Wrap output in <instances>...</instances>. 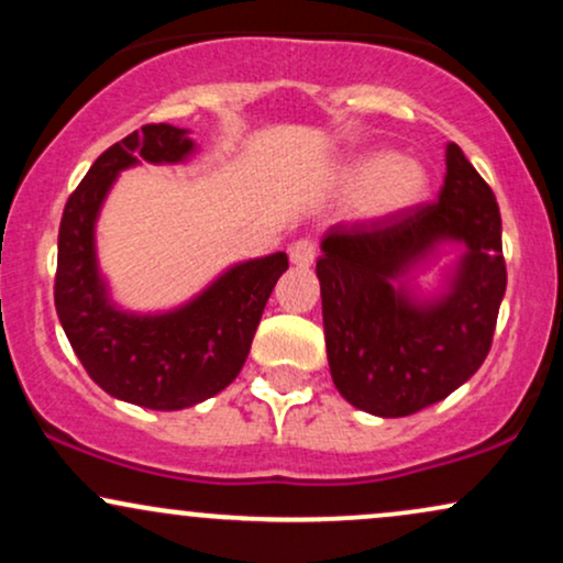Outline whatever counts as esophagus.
<instances>
[{"label":"esophagus","mask_w":563,"mask_h":563,"mask_svg":"<svg viewBox=\"0 0 563 563\" xmlns=\"http://www.w3.org/2000/svg\"><path fill=\"white\" fill-rule=\"evenodd\" d=\"M288 256H290V264H294L296 269H309L314 264V243L312 241H296L288 249Z\"/></svg>","instance_id":"1"}]
</instances>
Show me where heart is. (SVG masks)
Instances as JSON below:
<instances>
[{
	"label": "heart",
	"instance_id": "b5f03b06",
	"mask_svg": "<svg viewBox=\"0 0 563 563\" xmlns=\"http://www.w3.org/2000/svg\"><path fill=\"white\" fill-rule=\"evenodd\" d=\"M335 187L352 196L357 222L378 224L410 214L421 206L431 187L429 166L416 156H397L386 147L354 153L335 172Z\"/></svg>",
	"mask_w": 563,
	"mask_h": 563
}]
</instances>
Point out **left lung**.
<instances>
[{"label": "left lung", "instance_id": "obj_1", "mask_svg": "<svg viewBox=\"0 0 563 563\" xmlns=\"http://www.w3.org/2000/svg\"><path fill=\"white\" fill-rule=\"evenodd\" d=\"M437 203L378 224H335L322 238L318 280L328 365L349 405L405 418L479 371L506 296L497 200L461 147L444 151ZM457 247L437 289L417 275Z\"/></svg>", "mask_w": 563, "mask_h": 563}]
</instances>
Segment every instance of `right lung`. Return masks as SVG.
<instances>
[{"label":"right lung","mask_w":563,"mask_h":563,"mask_svg":"<svg viewBox=\"0 0 563 563\" xmlns=\"http://www.w3.org/2000/svg\"><path fill=\"white\" fill-rule=\"evenodd\" d=\"M198 153L190 129L147 124L108 147L68 198L57 235L55 309L89 378L121 402L185 410L228 389L249 357L286 251L230 264L192 299L134 312L113 299L97 260V219L121 172L142 161L187 164Z\"/></svg>","instance_id":"1"}]
</instances>
